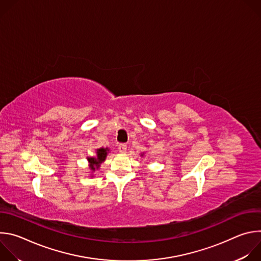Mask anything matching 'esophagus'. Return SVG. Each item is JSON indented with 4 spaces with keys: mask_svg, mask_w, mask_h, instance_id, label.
<instances>
[{
    "mask_svg": "<svg viewBox=\"0 0 261 261\" xmlns=\"http://www.w3.org/2000/svg\"><path fill=\"white\" fill-rule=\"evenodd\" d=\"M127 150V145L125 143H121L119 144V152L120 153H125Z\"/></svg>",
    "mask_w": 261,
    "mask_h": 261,
    "instance_id": "esophagus-1",
    "label": "esophagus"
}]
</instances>
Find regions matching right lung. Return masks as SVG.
Wrapping results in <instances>:
<instances>
[{
	"mask_svg": "<svg viewBox=\"0 0 261 261\" xmlns=\"http://www.w3.org/2000/svg\"><path fill=\"white\" fill-rule=\"evenodd\" d=\"M107 151L108 148H99L97 150V158H89L88 160L91 163V169L95 170L98 169L100 164L105 160V157L107 155Z\"/></svg>",
	"mask_w": 261,
	"mask_h": 261,
	"instance_id": "right-lung-1",
	"label": "right lung"
}]
</instances>
